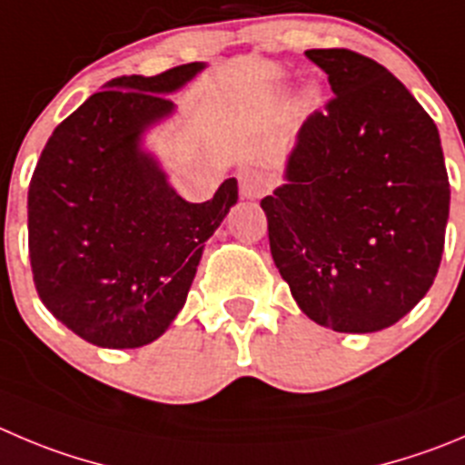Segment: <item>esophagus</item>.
I'll use <instances>...</instances> for the list:
<instances>
[{
  "label": "esophagus",
  "instance_id": "esophagus-1",
  "mask_svg": "<svg viewBox=\"0 0 465 465\" xmlns=\"http://www.w3.org/2000/svg\"><path fill=\"white\" fill-rule=\"evenodd\" d=\"M264 187H267V180L260 171L246 169L240 173V193L242 198H249V201H255L264 193Z\"/></svg>",
  "mask_w": 465,
  "mask_h": 465
}]
</instances>
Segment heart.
Instances as JSON below:
<instances>
[{
	"label": "heart",
	"mask_w": 465,
	"mask_h": 465,
	"mask_svg": "<svg viewBox=\"0 0 465 465\" xmlns=\"http://www.w3.org/2000/svg\"><path fill=\"white\" fill-rule=\"evenodd\" d=\"M303 104H306V109H311V112H312V109H315L317 104H320V93H317V91L308 93V95L303 97Z\"/></svg>",
	"instance_id": "heart-1"
}]
</instances>
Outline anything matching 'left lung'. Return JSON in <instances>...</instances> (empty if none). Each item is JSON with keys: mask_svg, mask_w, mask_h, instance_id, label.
Masks as SVG:
<instances>
[{"mask_svg": "<svg viewBox=\"0 0 465 465\" xmlns=\"http://www.w3.org/2000/svg\"><path fill=\"white\" fill-rule=\"evenodd\" d=\"M333 100L299 130L260 207L296 306L338 333L409 315L439 272L450 183L434 121L377 61L308 50Z\"/></svg>", "mask_w": 465, "mask_h": 465, "instance_id": "1", "label": "left lung"}]
</instances>
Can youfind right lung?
<instances>
[{
  "mask_svg": "<svg viewBox=\"0 0 465 465\" xmlns=\"http://www.w3.org/2000/svg\"><path fill=\"white\" fill-rule=\"evenodd\" d=\"M207 68L123 74L47 139L29 184V258L47 311L86 342L136 349L166 333L187 302L205 242L237 203L228 178L189 203L148 134L175 116L173 93Z\"/></svg>",
  "mask_w": 465,
  "mask_h": 465,
  "instance_id": "1",
  "label": "right lung"
}]
</instances>
